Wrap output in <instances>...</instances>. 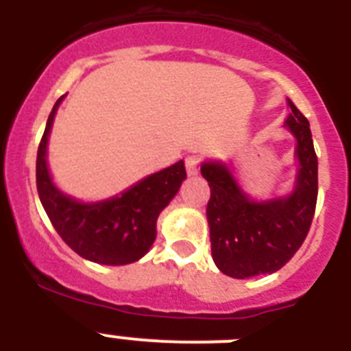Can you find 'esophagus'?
I'll list each match as a JSON object with an SVG mask.
<instances>
[{
    "mask_svg": "<svg viewBox=\"0 0 351 351\" xmlns=\"http://www.w3.org/2000/svg\"><path fill=\"white\" fill-rule=\"evenodd\" d=\"M186 172L190 176H197L198 173V158L195 154L186 156Z\"/></svg>",
    "mask_w": 351,
    "mask_h": 351,
    "instance_id": "obj_1",
    "label": "esophagus"
}]
</instances>
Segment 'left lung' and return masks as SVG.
I'll return each mask as SVG.
<instances>
[{
	"label": "left lung",
	"mask_w": 351,
	"mask_h": 351,
	"mask_svg": "<svg viewBox=\"0 0 351 351\" xmlns=\"http://www.w3.org/2000/svg\"><path fill=\"white\" fill-rule=\"evenodd\" d=\"M285 128L295 138V181L290 193L260 200L241 184L234 165L202 161L200 172L210 188L207 223L216 267L235 280L272 274L302 246L318 197V160L309 121L288 98Z\"/></svg>",
	"instance_id": "obj_1"
}]
</instances>
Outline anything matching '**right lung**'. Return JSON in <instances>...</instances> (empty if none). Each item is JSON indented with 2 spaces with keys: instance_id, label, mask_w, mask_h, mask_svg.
Segmentation results:
<instances>
[{
  "instance_id": "obj_1",
  "label": "right lung",
  "mask_w": 351,
  "mask_h": 351,
  "mask_svg": "<svg viewBox=\"0 0 351 351\" xmlns=\"http://www.w3.org/2000/svg\"><path fill=\"white\" fill-rule=\"evenodd\" d=\"M52 107L36 154V188L56 232L77 255L101 265H126L141 260L156 239L158 216L186 179L184 161L154 172L110 198L82 202L56 186L47 163L54 117L64 100Z\"/></svg>"
}]
</instances>
